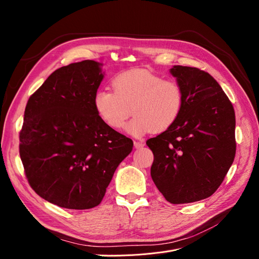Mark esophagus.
Masks as SVG:
<instances>
[{
    "mask_svg": "<svg viewBox=\"0 0 259 259\" xmlns=\"http://www.w3.org/2000/svg\"><path fill=\"white\" fill-rule=\"evenodd\" d=\"M144 146H145V144L143 142H134V147L136 149H140V148H143Z\"/></svg>",
    "mask_w": 259,
    "mask_h": 259,
    "instance_id": "esophagus-1",
    "label": "esophagus"
}]
</instances>
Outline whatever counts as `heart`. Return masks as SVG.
I'll return each mask as SVG.
<instances>
[{
    "instance_id": "heart-1",
    "label": "heart",
    "mask_w": 259,
    "mask_h": 259,
    "mask_svg": "<svg viewBox=\"0 0 259 259\" xmlns=\"http://www.w3.org/2000/svg\"><path fill=\"white\" fill-rule=\"evenodd\" d=\"M113 92L100 90L93 105L99 119L113 130L126 126L130 135L142 137L148 133H163L177 122L184 108L180 86L144 69H133L116 74L111 82Z\"/></svg>"
}]
</instances>
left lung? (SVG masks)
<instances>
[{"instance_id":"left-lung-1","label":"left lung","mask_w":259,"mask_h":259,"mask_svg":"<svg viewBox=\"0 0 259 259\" xmlns=\"http://www.w3.org/2000/svg\"><path fill=\"white\" fill-rule=\"evenodd\" d=\"M184 93V108L166 132L147 140L154 160L151 177L173 204L210 197L222 185L236 155V115L213 76L198 68L173 66Z\"/></svg>"}]
</instances>
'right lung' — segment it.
<instances>
[{
	"mask_svg": "<svg viewBox=\"0 0 259 259\" xmlns=\"http://www.w3.org/2000/svg\"><path fill=\"white\" fill-rule=\"evenodd\" d=\"M103 64L83 60L54 71L28 100L19 153L31 188L70 209L97 206L133 140L99 119L94 95Z\"/></svg>",
	"mask_w": 259,
	"mask_h": 259,
	"instance_id": "obj_1",
	"label": "right lung"
}]
</instances>
